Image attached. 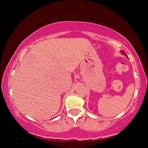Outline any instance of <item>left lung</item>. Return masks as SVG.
Wrapping results in <instances>:
<instances>
[{"label": "left lung", "instance_id": "8db88e82", "mask_svg": "<svg viewBox=\"0 0 148 148\" xmlns=\"http://www.w3.org/2000/svg\"><path fill=\"white\" fill-rule=\"evenodd\" d=\"M121 53H123V54L125 55V56H127V55H126V54H125V53H124V52H123V51H121Z\"/></svg>", "mask_w": 148, "mask_h": 148}]
</instances>
